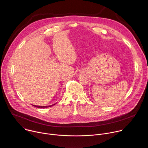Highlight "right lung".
I'll list each match as a JSON object with an SVG mask.
<instances>
[{
    "instance_id": "obj_1",
    "label": "right lung",
    "mask_w": 148,
    "mask_h": 148,
    "mask_svg": "<svg viewBox=\"0 0 148 148\" xmlns=\"http://www.w3.org/2000/svg\"><path fill=\"white\" fill-rule=\"evenodd\" d=\"M55 103V104H56ZM55 104H53V105H49V106H37V105H33L34 107H37V108H48V107H51V106H53V105H55Z\"/></svg>"
}]
</instances>
